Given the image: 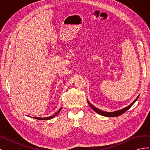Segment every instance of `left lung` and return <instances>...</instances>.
<instances>
[{
	"instance_id": "obj_1",
	"label": "left lung",
	"mask_w": 150,
	"mask_h": 150,
	"mask_svg": "<svg viewBox=\"0 0 150 150\" xmlns=\"http://www.w3.org/2000/svg\"><path fill=\"white\" fill-rule=\"evenodd\" d=\"M139 96H139H138L137 98L135 99V100H134L132 103L129 104V105L128 106H127V107H126V108H123V109H121V110H117V111H113V112H106V111H102V110H99L98 108H96L95 106H94L93 105H92V104L89 102V101L88 100V99H87V101H88V104H89V106H90L91 107V108L93 109V110H94L95 112L98 113V114L101 115L102 116H107V117H116V116H119L121 115L122 114H123L124 112H125L127 110H128L129 109L131 106H133V104L138 100V99Z\"/></svg>"
}]
</instances>
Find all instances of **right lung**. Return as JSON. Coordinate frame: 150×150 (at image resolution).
Returning <instances> with one entry per match:
<instances>
[{
	"instance_id": "obj_1",
	"label": "right lung",
	"mask_w": 150,
	"mask_h": 150,
	"mask_svg": "<svg viewBox=\"0 0 150 150\" xmlns=\"http://www.w3.org/2000/svg\"><path fill=\"white\" fill-rule=\"evenodd\" d=\"M61 109H62V108H61L58 111H57V112L56 113L55 115H52V116H49V117H34V118H35V119H37V120H51V119H52L54 117H55L56 116H57L58 114H59V112H60V111L61 110Z\"/></svg>"
}]
</instances>
